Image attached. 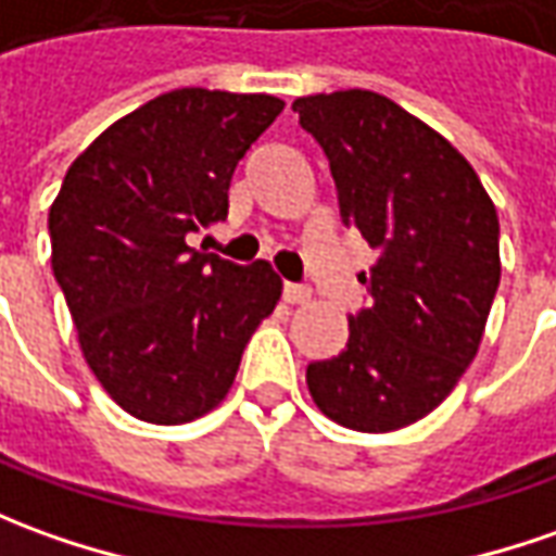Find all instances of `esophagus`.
Returning a JSON list of instances; mask_svg holds the SVG:
<instances>
[{"mask_svg":"<svg viewBox=\"0 0 556 556\" xmlns=\"http://www.w3.org/2000/svg\"><path fill=\"white\" fill-rule=\"evenodd\" d=\"M282 298H286L289 304H304V301H309V289L307 286H301V282H286V286H282Z\"/></svg>","mask_w":556,"mask_h":556,"instance_id":"obj_1","label":"esophagus"}]
</instances>
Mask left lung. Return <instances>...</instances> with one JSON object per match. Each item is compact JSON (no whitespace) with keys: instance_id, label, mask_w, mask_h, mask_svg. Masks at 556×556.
<instances>
[{"instance_id":"1","label":"left lung","mask_w":556,"mask_h":556,"mask_svg":"<svg viewBox=\"0 0 556 556\" xmlns=\"http://www.w3.org/2000/svg\"><path fill=\"white\" fill-rule=\"evenodd\" d=\"M326 151L341 222L377 262L358 282L338 356L309 362L307 387L328 420L392 432L422 420L459 383L500 289V218L451 142L374 90L294 100Z\"/></svg>"}]
</instances>
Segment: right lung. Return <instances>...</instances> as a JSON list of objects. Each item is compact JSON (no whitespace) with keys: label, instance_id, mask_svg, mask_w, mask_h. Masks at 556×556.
<instances>
[{"label":"right lung","instance_id":"obj_1","mask_svg":"<svg viewBox=\"0 0 556 556\" xmlns=\"http://www.w3.org/2000/svg\"><path fill=\"white\" fill-rule=\"evenodd\" d=\"M270 93L182 88L115 121L75 157L48 213L51 267L90 371L136 420L210 414L277 307L267 262L185 243L225 222L237 161L277 121Z\"/></svg>","mask_w":556,"mask_h":556}]
</instances>
